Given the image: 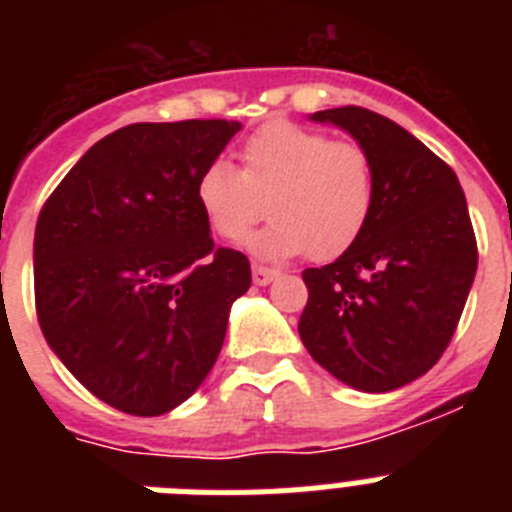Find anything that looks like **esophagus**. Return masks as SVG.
Wrapping results in <instances>:
<instances>
[{"mask_svg":"<svg viewBox=\"0 0 512 512\" xmlns=\"http://www.w3.org/2000/svg\"><path fill=\"white\" fill-rule=\"evenodd\" d=\"M277 279V269H269V266L253 264V284H259V287H266L269 282Z\"/></svg>","mask_w":512,"mask_h":512,"instance_id":"34e87169","label":"esophagus"}]
</instances>
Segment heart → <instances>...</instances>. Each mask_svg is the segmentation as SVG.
<instances>
[{
    "instance_id": "b5f03b06",
    "label": "heart",
    "mask_w": 512,
    "mask_h": 512,
    "mask_svg": "<svg viewBox=\"0 0 512 512\" xmlns=\"http://www.w3.org/2000/svg\"><path fill=\"white\" fill-rule=\"evenodd\" d=\"M241 171L217 158L197 179V205L223 241L271 217L248 241L261 259H338L359 241L374 207V164L354 140H330L295 122H269L241 146Z\"/></svg>"
}]
</instances>
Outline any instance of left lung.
<instances>
[{
    "instance_id": "left-lung-1",
    "label": "left lung",
    "mask_w": 512,
    "mask_h": 512,
    "mask_svg": "<svg viewBox=\"0 0 512 512\" xmlns=\"http://www.w3.org/2000/svg\"><path fill=\"white\" fill-rule=\"evenodd\" d=\"M333 122L374 164V207L359 241L305 269L300 338L343 384L390 392L423 377L451 343L477 274V238L454 169L415 135L364 107Z\"/></svg>"
}]
</instances>
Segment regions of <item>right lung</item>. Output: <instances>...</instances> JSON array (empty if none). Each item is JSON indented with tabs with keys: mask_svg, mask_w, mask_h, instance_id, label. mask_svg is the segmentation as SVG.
<instances>
[{
	"mask_svg": "<svg viewBox=\"0 0 512 512\" xmlns=\"http://www.w3.org/2000/svg\"><path fill=\"white\" fill-rule=\"evenodd\" d=\"M241 122H135L94 143L35 225V310L48 346L94 397L164 415L205 382L230 305L251 287L215 248L194 189Z\"/></svg>",
	"mask_w": 512,
	"mask_h": 512,
	"instance_id": "add662e5",
	"label": "right lung"
}]
</instances>
